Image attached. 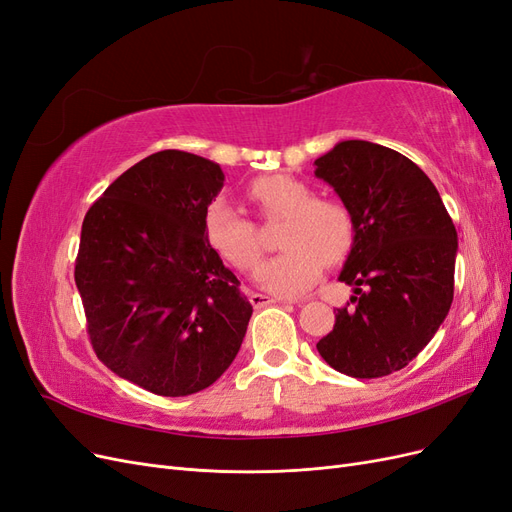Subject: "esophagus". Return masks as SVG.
I'll return each mask as SVG.
<instances>
[{"label": "esophagus", "instance_id": "esophagus-1", "mask_svg": "<svg viewBox=\"0 0 512 512\" xmlns=\"http://www.w3.org/2000/svg\"><path fill=\"white\" fill-rule=\"evenodd\" d=\"M250 303L258 309V307H265L271 303H277V299L269 297V294H260V292H250Z\"/></svg>", "mask_w": 512, "mask_h": 512}]
</instances>
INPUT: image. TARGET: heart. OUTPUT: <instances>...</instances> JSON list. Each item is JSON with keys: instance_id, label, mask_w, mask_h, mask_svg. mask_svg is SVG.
Masks as SVG:
<instances>
[{"instance_id": "heart-1", "label": "heart", "mask_w": 512, "mask_h": 512, "mask_svg": "<svg viewBox=\"0 0 512 512\" xmlns=\"http://www.w3.org/2000/svg\"><path fill=\"white\" fill-rule=\"evenodd\" d=\"M247 196L262 218H282L277 245L282 252L262 262L256 282L280 297H297L312 288L322 265L342 260L354 241L350 211L331 198H316V192L290 175L258 177ZM205 237L226 262L239 271H252L262 247L256 224L232 207L228 200H215L205 213Z\"/></svg>"}]
</instances>
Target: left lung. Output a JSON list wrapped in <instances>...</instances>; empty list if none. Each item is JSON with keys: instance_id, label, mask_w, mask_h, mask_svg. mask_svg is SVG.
Returning a JSON list of instances; mask_svg holds the SVG:
<instances>
[{"instance_id": "1", "label": "left lung", "mask_w": 512, "mask_h": 512, "mask_svg": "<svg viewBox=\"0 0 512 512\" xmlns=\"http://www.w3.org/2000/svg\"><path fill=\"white\" fill-rule=\"evenodd\" d=\"M314 164L354 222L339 273L354 305L337 309L316 348L346 376H389L431 342L451 309L455 224L431 179L389 147L342 141Z\"/></svg>"}]
</instances>
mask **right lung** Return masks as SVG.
<instances>
[{"instance_id":"right-lung-1","label":"right lung","mask_w":512,"mask_h":512,"mask_svg":"<svg viewBox=\"0 0 512 512\" xmlns=\"http://www.w3.org/2000/svg\"><path fill=\"white\" fill-rule=\"evenodd\" d=\"M220 164L151 153L89 207L74 282L98 359L162 397L207 389L235 361L252 318L239 280L205 237Z\"/></svg>"}]
</instances>
